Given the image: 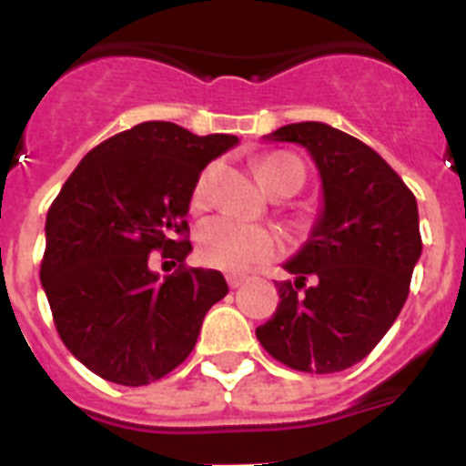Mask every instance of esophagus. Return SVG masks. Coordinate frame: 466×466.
Listing matches in <instances>:
<instances>
[{
  "label": "esophagus",
  "instance_id": "obj_1",
  "mask_svg": "<svg viewBox=\"0 0 466 466\" xmlns=\"http://www.w3.org/2000/svg\"><path fill=\"white\" fill-rule=\"evenodd\" d=\"M226 279H228L230 289H238V287L245 284V278H242V275H226Z\"/></svg>",
  "mask_w": 466,
  "mask_h": 466
}]
</instances>
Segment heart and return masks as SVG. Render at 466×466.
<instances>
[{"label":"heart","instance_id":"obj_1","mask_svg":"<svg viewBox=\"0 0 466 466\" xmlns=\"http://www.w3.org/2000/svg\"><path fill=\"white\" fill-rule=\"evenodd\" d=\"M300 175L303 179V166L294 156L270 154L258 160V179L268 191H273L284 177ZM214 166L203 170L193 187L191 203L193 208H203L209 200V188H212ZM198 257L200 261L221 270H245L252 263L273 257L278 249V238L266 228L242 224V221L230 219V217H214L205 221L198 228Z\"/></svg>","mask_w":466,"mask_h":466}]
</instances>
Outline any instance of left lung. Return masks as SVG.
<instances>
[{"instance_id": "1", "label": "left lung", "mask_w": 466, "mask_h": 466, "mask_svg": "<svg viewBox=\"0 0 466 466\" xmlns=\"http://www.w3.org/2000/svg\"><path fill=\"white\" fill-rule=\"evenodd\" d=\"M263 139L310 154L322 209L303 247L282 263L296 279L278 284L279 306L257 339L296 371H343L380 343L406 303L422 254L418 203L371 147L339 127L289 123Z\"/></svg>"}]
</instances>
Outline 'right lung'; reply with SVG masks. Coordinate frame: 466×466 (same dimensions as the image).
<instances>
[{
    "mask_svg": "<svg viewBox=\"0 0 466 466\" xmlns=\"http://www.w3.org/2000/svg\"><path fill=\"white\" fill-rule=\"evenodd\" d=\"M236 144V135L139 123L86 154L48 209L41 287L63 343L105 380L139 387L170 373L228 294L212 268L179 266L160 279L149 254L188 257L191 242L175 236L188 228L193 187Z\"/></svg>",
    "mask_w": 466,
    "mask_h": 466,
    "instance_id": "right-lung-1",
    "label": "right lung"
}]
</instances>
